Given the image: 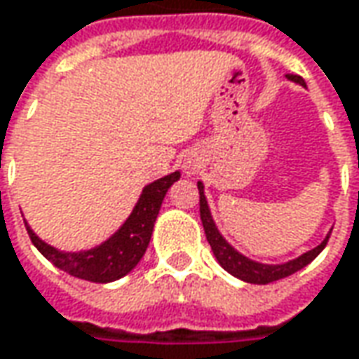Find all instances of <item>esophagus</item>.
<instances>
[{
  "label": "esophagus",
  "mask_w": 359,
  "mask_h": 359,
  "mask_svg": "<svg viewBox=\"0 0 359 359\" xmlns=\"http://www.w3.org/2000/svg\"><path fill=\"white\" fill-rule=\"evenodd\" d=\"M182 168H184V172H186L187 175H194V173L198 172V168H200V161H198V158H196L194 154H187V156H184V159H182Z\"/></svg>",
  "instance_id": "obj_1"
}]
</instances>
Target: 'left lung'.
Here are the masks:
<instances>
[{
    "label": "left lung",
    "instance_id": "8db88e82",
    "mask_svg": "<svg viewBox=\"0 0 359 359\" xmlns=\"http://www.w3.org/2000/svg\"><path fill=\"white\" fill-rule=\"evenodd\" d=\"M287 79L294 81V83H299L306 88V81L299 76H294V74H287ZM198 189H200V217L201 224H203V229H205V238L210 241V248L214 252L215 259L222 268L226 269L228 273H231L233 278H238L241 282L248 283H264L269 282H278L282 278H287L292 273H296L302 268H306L310 262H313L320 252L325 248V243L330 240V233L325 236V240L316 245L313 250L306 252V254L297 255L296 259H290V262H283V264H262V262H255V259H250L248 255L240 254L231 243H228V240L219 233V229L215 226L214 217H212V212H210V205H208V200H205V191H203V182H198Z\"/></svg>",
    "mask_w": 359,
    "mask_h": 359
}]
</instances>
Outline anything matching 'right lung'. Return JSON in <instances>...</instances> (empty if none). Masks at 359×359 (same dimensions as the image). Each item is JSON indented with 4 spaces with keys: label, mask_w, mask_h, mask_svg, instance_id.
<instances>
[{
    "label": "right lung",
    "mask_w": 359,
    "mask_h": 359,
    "mask_svg": "<svg viewBox=\"0 0 359 359\" xmlns=\"http://www.w3.org/2000/svg\"><path fill=\"white\" fill-rule=\"evenodd\" d=\"M180 175H182L180 172H173L147 184L142 189L137 203L133 205L130 217L121 224V228L91 250L62 252L46 243L41 238H37L34 229L27 224L25 228L35 248L41 252L43 257H48L55 268L63 269L79 280H88V282H116L119 278L128 276L144 257L151 240V231L158 219L161 201L165 198L168 189L180 180Z\"/></svg>",
    "instance_id": "right-lung-1"
}]
</instances>
